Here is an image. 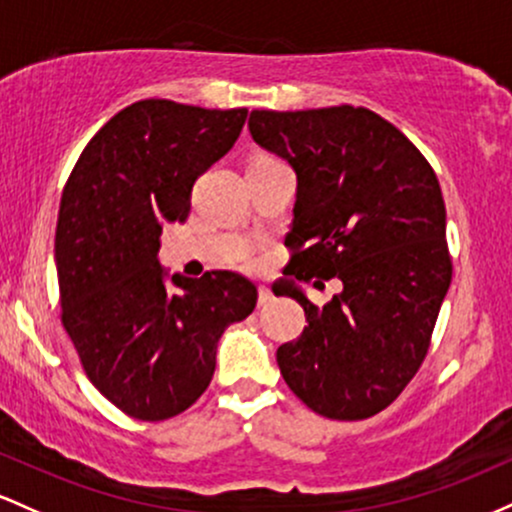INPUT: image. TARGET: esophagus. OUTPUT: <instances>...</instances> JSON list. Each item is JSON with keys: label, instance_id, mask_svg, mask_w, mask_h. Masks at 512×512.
<instances>
[{"label": "esophagus", "instance_id": "34e87169", "mask_svg": "<svg viewBox=\"0 0 512 512\" xmlns=\"http://www.w3.org/2000/svg\"><path fill=\"white\" fill-rule=\"evenodd\" d=\"M271 287L268 285H258V304H266L271 302Z\"/></svg>", "mask_w": 512, "mask_h": 512}]
</instances>
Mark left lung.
<instances>
[{
	"instance_id": "8db88e82",
	"label": "left lung",
	"mask_w": 512,
	"mask_h": 512,
	"mask_svg": "<svg viewBox=\"0 0 512 512\" xmlns=\"http://www.w3.org/2000/svg\"><path fill=\"white\" fill-rule=\"evenodd\" d=\"M249 130L297 174L285 275L344 285L317 308L296 279L280 280V295L300 302L309 324L275 353L280 375L319 416L363 421L413 380L450 287L438 176L404 132L367 108L251 111Z\"/></svg>"
}]
</instances>
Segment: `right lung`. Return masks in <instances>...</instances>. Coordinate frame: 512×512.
Returning <instances> with one entry per match:
<instances>
[{
  "mask_svg": "<svg viewBox=\"0 0 512 512\" xmlns=\"http://www.w3.org/2000/svg\"><path fill=\"white\" fill-rule=\"evenodd\" d=\"M246 113L132 103L91 137L62 191V326L91 384L137 421L193 406L212 380L220 336L256 307L244 275L186 278L159 263L164 225L186 222L195 179L234 147Z\"/></svg>",
  "mask_w": 512,
  "mask_h": 512,
  "instance_id": "1",
  "label": "right lung"
}]
</instances>
